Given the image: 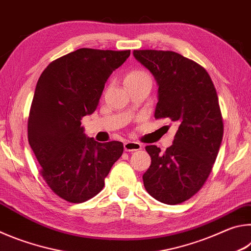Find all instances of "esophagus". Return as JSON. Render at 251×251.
Listing matches in <instances>:
<instances>
[{"label": "esophagus", "instance_id": "1", "mask_svg": "<svg viewBox=\"0 0 251 251\" xmlns=\"http://www.w3.org/2000/svg\"><path fill=\"white\" fill-rule=\"evenodd\" d=\"M124 148L126 151H136L142 150V144H139L137 142L127 141L126 143H124Z\"/></svg>", "mask_w": 251, "mask_h": 251}]
</instances>
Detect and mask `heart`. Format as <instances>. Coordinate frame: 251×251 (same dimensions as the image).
<instances>
[{
  "instance_id": "heart-1",
  "label": "heart",
  "mask_w": 251,
  "mask_h": 251,
  "mask_svg": "<svg viewBox=\"0 0 251 251\" xmlns=\"http://www.w3.org/2000/svg\"><path fill=\"white\" fill-rule=\"evenodd\" d=\"M147 75L145 72H142V71H133L130 72V73L126 76V78H134V77H141V76H145Z\"/></svg>"
}]
</instances>
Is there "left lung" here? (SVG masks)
<instances>
[{"mask_svg":"<svg viewBox=\"0 0 251 251\" xmlns=\"http://www.w3.org/2000/svg\"><path fill=\"white\" fill-rule=\"evenodd\" d=\"M134 57L158 86L155 118H168L178 127L166 151L146 146L151 164L144 186L156 201L176 205L201 188L217 158L224 135L217 92L203 67L176 52L136 50Z\"/></svg>","mask_w":251,"mask_h":251,"instance_id":"1","label":"left lung"}]
</instances>
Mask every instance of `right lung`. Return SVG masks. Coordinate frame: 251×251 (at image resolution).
Masks as SVG:
<instances>
[{"label": "right lung", "instance_id": "add662e5", "mask_svg": "<svg viewBox=\"0 0 251 251\" xmlns=\"http://www.w3.org/2000/svg\"><path fill=\"white\" fill-rule=\"evenodd\" d=\"M129 55V50L79 49L53 61L37 80L28 143L46 184L67 201L96 196L124 151L121 142L87 137L80 121L95 112L105 83Z\"/></svg>", "mask_w": 251, "mask_h": 251}]
</instances>
